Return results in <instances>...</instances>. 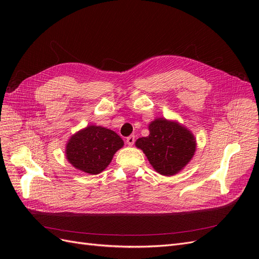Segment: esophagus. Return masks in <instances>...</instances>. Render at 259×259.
<instances>
[{"label":"esophagus","mask_w":259,"mask_h":259,"mask_svg":"<svg viewBox=\"0 0 259 259\" xmlns=\"http://www.w3.org/2000/svg\"><path fill=\"white\" fill-rule=\"evenodd\" d=\"M126 143H127L128 146H133V145H134V143H135V136H134V135L128 136V137L126 138Z\"/></svg>","instance_id":"34e87169"}]
</instances>
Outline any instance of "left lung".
<instances>
[{
    "instance_id": "1",
    "label": "left lung",
    "mask_w": 259,
    "mask_h": 259,
    "mask_svg": "<svg viewBox=\"0 0 259 259\" xmlns=\"http://www.w3.org/2000/svg\"><path fill=\"white\" fill-rule=\"evenodd\" d=\"M150 134L138 138L142 149L158 173L170 176L184 168L195 152V138L176 122L156 119L149 125Z\"/></svg>"
}]
</instances>
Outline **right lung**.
I'll return each instance as SVG.
<instances>
[{
	"label": "right lung",
	"mask_w": 259,
	"mask_h": 259,
	"mask_svg": "<svg viewBox=\"0 0 259 259\" xmlns=\"http://www.w3.org/2000/svg\"><path fill=\"white\" fill-rule=\"evenodd\" d=\"M123 145L122 138L113 131L90 125L69 139L66 154L75 168L96 175L110 164Z\"/></svg>",
	"instance_id": "right-lung-1"
}]
</instances>
